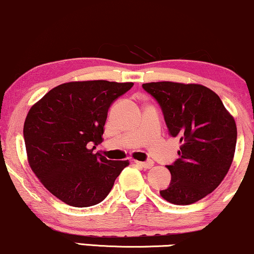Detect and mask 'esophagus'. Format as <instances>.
Masks as SVG:
<instances>
[{"mask_svg":"<svg viewBox=\"0 0 254 254\" xmlns=\"http://www.w3.org/2000/svg\"><path fill=\"white\" fill-rule=\"evenodd\" d=\"M135 163H136V166L143 168V169H149V168H151V167L154 166V162L151 160L146 161V162H141V161H135Z\"/></svg>","mask_w":254,"mask_h":254,"instance_id":"34e87169","label":"esophagus"}]
</instances>
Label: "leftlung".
Returning a JSON list of instances; mask_svg holds the SVG:
<instances>
[{
    "mask_svg": "<svg viewBox=\"0 0 254 254\" xmlns=\"http://www.w3.org/2000/svg\"><path fill=\"white\" fill-rule=\"evenodd\" d=\"M142 87L160 105L169 134L182 142L180 157L167 166L169 187L160 195L177 205L195 203L212 192L231 167L235 119L218 95L203 85L159 81Z\"/></svg>",
    "mask_w": 254,
    "mask_h": 254,
    "instance_id": "1",
    "label": "left lung"
}]
</instances>
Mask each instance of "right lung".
<instances>
[{"label":"right lung","instance_id":"1","mask_svg":"<svg viewBox=\"0 0 254 254\" xmlns=\"http://www.w3.org/2000/svg\"><path fill=\"white\" fill-rule=\"evenodd\" d=\"M133 85L71 81L52 88L29 111L23 128L29 164L64 203L75 207L100 203L129 164L107 160L93 149L103 141L111 105Z\"/></svg>","mask_w":254,"mask_h":254}]
</instances>
